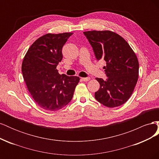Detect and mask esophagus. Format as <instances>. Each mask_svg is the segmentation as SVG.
I'll list each match as a JSON object with an SVG mask.
<instances>
[{
  "label": "esophagus",
  "mask_w": 159,
  "mask_h": 159,
  "mask_svg": "<svg viewBox=\"0 0 159 159\" xmlns=\"http://www.w3.org/2000/svg\"><path fill=\"white\" fill-rule=\"evenodd\" d=\"M81 80H82V81H88L90 80V78H81Z\"/></svg>",
  "instance_id": "34e87169"
}]
</instances>
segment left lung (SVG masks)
<instances>
[{
    "instance_id": "1",
    "label": "left lung",
    "mask_w": 159,
    "mask_h": 159,
    "mask_svg": "<svg viewBox=\"0 0 159 159\" xmlns=\"http://www.w3.org/2000/svg\"><path fill=\"white\" fill-rule=\"evenodd\" d=\"M93 48L96 59L106 61L107 79L95 78L100 84L95 98L108 107L124 104L131 97L139 78L137 56L123 37L109 31L84 32Z\"/></svg>"
}]
</instances>
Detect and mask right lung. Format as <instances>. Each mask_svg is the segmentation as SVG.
Here are the masks:
<instances>
[{
  "label": "right lung",
  "instance_id": "1",
  "mask_svg": "<svg viewBox=\"0 0 159 159\" xmlns=\"http://www.w3.org/2000/svg\"><path fill=\"white\" fill-rule=\"evenodd\" d=\"M71 32L46 34L29 48L22 64L23 78L32 98L40 107L54 111L68 105L80 78L60 75L56 67L63 57L62 48Z\"/></svg>",
  "mask_w": 159,
  "mask_h": 159
}]
</instances>
